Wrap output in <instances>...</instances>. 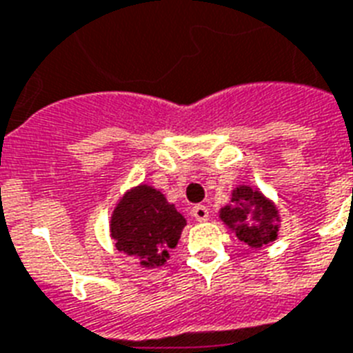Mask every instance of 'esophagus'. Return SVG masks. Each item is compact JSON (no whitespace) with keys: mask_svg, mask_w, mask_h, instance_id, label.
I'll list each match as a JSON object with an SVG mask.
<instances>
[{"mask_svg":"<svg viewBox=\"0 0 353 353\" xmlns=\"http://www.w3.org/2000/svg\"><path fill=\"white\" fill-rule=\"evenodd\" d=\"M192 216H194L198 222H205L209 219V209L205 205H196L192 207Z\"/></svg>","mask_w":353,"mask_h":353,"instance_id":"esophagus-1","label":"esophagus"}]
</instances>
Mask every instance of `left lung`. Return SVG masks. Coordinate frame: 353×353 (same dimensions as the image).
Instances as JSON below:
<instances>
[{
    "label": "left lung",
    "mask_w": 353,
    "mask_h": 353,
    "mask_svg": "<svg viewBox=\"0 0 353 353\" xmlns=\"http://www.w3.org/2000/svg\"><path fill=\"white\" fill-rule=\"evenodd\" d=\"M220 219L250 248H261L278 239V209L259 190L246 185L231 192V203L220 209Z\"/></svg>",
    "instance_id": "1"
}]
</instances>
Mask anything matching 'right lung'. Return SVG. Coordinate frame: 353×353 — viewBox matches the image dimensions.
<instances>
[{
	"label": "right lung",
	"instance_id": "add662e5",
	"mask_svg": "<svg viewBox=\"0 0 353 353\" xmlns=\"http://www.w3.org/2000/svg\"><path fill=\"white\" fill-rule=\"evenodd\" d=\"M187 220L168 203L165 194L150 185L131 188L118 201L111 216V236L120 252L142 266H163L176 248Z\"/></svg>",
	"mask_w": 353,
	"mask_h": 353
}]
</instances>
